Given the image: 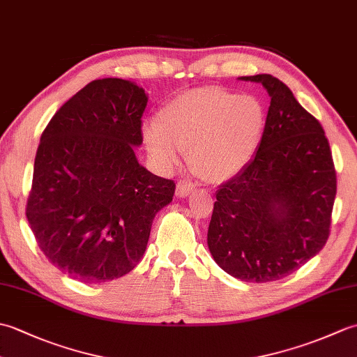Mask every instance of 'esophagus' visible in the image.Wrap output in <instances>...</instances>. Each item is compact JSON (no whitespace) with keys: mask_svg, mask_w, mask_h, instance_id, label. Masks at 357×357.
<instances>
[{"mask_svg":"<svg viewBox=\"0 0 357 357\" xmlns=\"http://www.w3.org/2000/svg\"><path fill=\"white\" fill-rule=\"evenodd\" d=\"M196 190L195 185L192 183H188V181H179L176 184V196L178 198H185L190 193H193Z\"/></svg>","mask_w":357,"mask_h":357,"instance_id":"esophagus-1","label":"esophagus"}]
</instances>
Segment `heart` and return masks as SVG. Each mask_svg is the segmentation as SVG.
Here are the masks:
<instances>
[{
    "label": "heart",
    "mask_w": 357,
    "mask_h": 357,
    "mask_svg": "<svg viewBox=\"0 0 357 357\" xmlns=\"http://www.w3.org/2000/svg\"><path fill=\"white\" fill-rule=\"evenodd\" d=\"M159 116L141 127L153 162L173 169L188 150L192 170L211 183L245 169L261 146L267 121L257 98L221 87L188 90L167 102Z\"/></svg>",
    "instance_id": "heart-1"
}]
</instances>
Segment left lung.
Returning <instances> with one entry per match:
<instances>
[{
  "mask_svg": "<svg viewBox=\"0 0 357 357\" xmlns=\"http://www.w3.org/2000/svg\"><path fill=\"white\" fill-rule=\"evenodd\" d=\"M271 98L255 158L216 192L207 244L245 282H271L321 252L330 234L336 172L325 132L282 81L262 73Z\"/></svg>",
  "mask_w": 357,
  "mask_h": 357,
  "instance_id": "8db88e82",
  "label": "left lung"
}]
</instances>
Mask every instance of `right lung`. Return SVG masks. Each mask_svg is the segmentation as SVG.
<instances>
[{"instance_id":"obj_1","label":"right lung","mask_w":357,"mask_h":357,"mask_svg":"<svg viewBox=\"0 0 357 357\" xmlns=\"http://www.w3.org/2000/svg\"><path fill=\"white\" fill-rule=\"evenodd\" d=\"M149 96L136 82H89L41 135L26 216L45 257L73 279L101 284L132 271L174 183L138 162Z\"/></svg>"}]
</instances>
